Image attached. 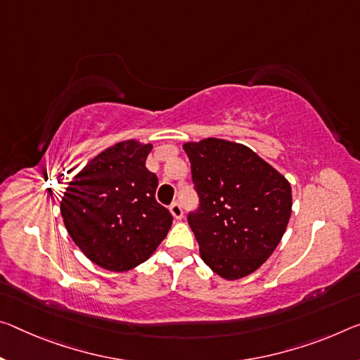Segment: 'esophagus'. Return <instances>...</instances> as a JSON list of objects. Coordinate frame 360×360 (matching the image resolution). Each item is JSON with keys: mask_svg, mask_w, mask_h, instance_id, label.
Returning <instances> with one entry per match:
<instances>
[{"mask_svg": "<svg viewBox=\"0 0 360 360\" xmlns=\"http://www.w3.org/2000/svg\"><path fill=\"white\" fill-rule=\"evenodd\" d=\"M169 211H171V213H173V216H174L176 219H181L182 214H184V213H182V208H181V205L178 202H173V203L169 205Z\"/></svg>", "mask_w": 360, "mask_h": 360, "instance_id": "34e87169", "label": "esophagus"}]
</instances>
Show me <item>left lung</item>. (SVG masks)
Here are the masks:
<instances>
[{"label":"left lung","mask_w":360,"mask_h":360,"mask_svg":"<svg viewBox=\"0 0 360 360\" xmlns=\"http://www.w3.org/2000/svg\"><path fill=\"white\" fill-rule=\"evenodd\" d=\"M198 207L187 214L205 264L237 281L272 255L292 214V187L261 157L236 142H187Z\"/></svg>","instance_id":"1"}]
</instances>
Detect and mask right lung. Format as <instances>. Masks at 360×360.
<instances>
[{
    "label": "right lung",
    "mask_w": 360,
    "mask_h": 360,
    "mask_svg": "<svg viewBox=\"0 0 360 360\" xmlns=\"http://www.w3.org/2000/svg\"><path fill=\"white\" fill-rule=\"evenodd\" d=\"M150 144L108 147L70 181L60 213L73 242L96 264L124 272L155 252L173 222L155 198L157 174L146 168Z\"/></svg>",
    "instance_id": "1"
}]
</instances>
